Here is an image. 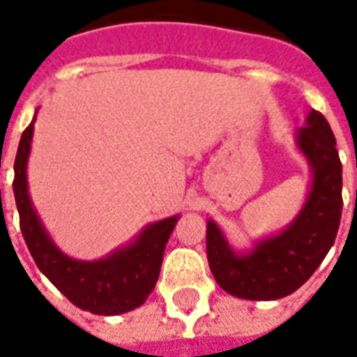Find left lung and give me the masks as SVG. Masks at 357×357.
Returning a JSON list of instances; mask_svg holds the SVG:
<instances>
[{
  "instance_id": "left-lung-1",
  "label": "left lung",
  "mask_w": 357,
  "mask_h": 357,
  "mask_svg": "<svg viewBox=\"0 0 357 357\" xmlns=\"http://www.w3.org/2000/svg\"><path fill=\"white\" fill-rule=\"evenodd\" d=\"M298 145L314 170V187L287 231L262 241L252 255L235 256L214 222L206 225V256L218 284L233 296L277 300L312 277L335 243L342 214V164L337 139L321 112L312 110Z\"/></svg>"
}]
</instances>
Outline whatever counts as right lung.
<instances>
[{"instance_id":"add662e5","label":"right lung","mask_w":357,"mask_h":357,"mask_svg":"<svg viewBox=\"0 0 357 357\" xmlns=\"http://www.w3.org/2000/svg\"><path fill=\"white\" fill-rule=\"evenodd\" d=\"M34 124L20 135L15 156L13 191L19 208L20 231L38 268L74 306L95 315H116L141 306L153 292L162 256L178 216L149 225L137 241L107 260L80 262L59 250L36 216L26 189V160Z\"/></svg>"}]
</instances>
